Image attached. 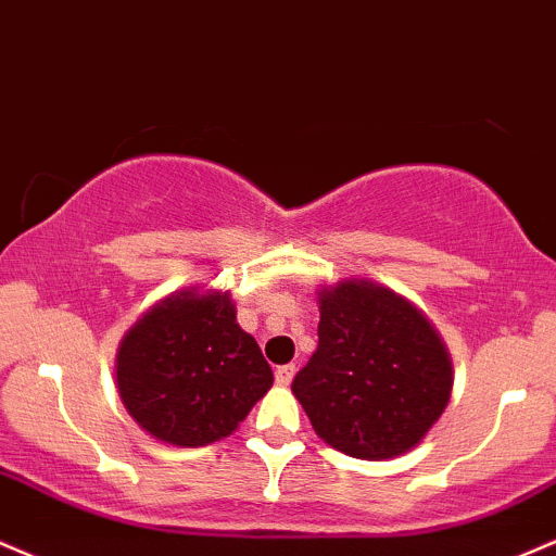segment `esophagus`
<instances>
[{
  "label": "esophagus",
  "mask_w": 556,
  "mask_h": 556,
  "mask_svg": "<svg viewBox=\"0 0 556 556\" xmlns=\"http://www.w3.org/2000/svg\"><path fill=\"white\" fill-rule=\"evenodd\" d=\"M294 372H296L294 365H280V367H276V383L278 386H289L291 380H294Z\"/></svg>",
  "instance_id": "34e87169"
}]
</instances>
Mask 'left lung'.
I'll return each instance as SVG.
<instances>
[{
  "label": "left lung",
  "mask_w": 556,
  "mask_h": 556,
  "mask_svg": "<svg viewBox=\"0 0 556 556\" xmlns=\"http://www.w3.org/2000/svg\"><path fill=\"white\" fill-rule=\"evenodd\" d=\"M291 391L326 444L389 459L420 444L452 394V362L422 312L370 280L320 291L317 349Z\"/></svg>",
  "instance_id": "1"
}]
</instances>
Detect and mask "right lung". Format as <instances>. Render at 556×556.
<instances>
[{"label":"right lung","mask_w":556,"mask_h":556,"mask_svg":"<svg viewBox=\"0 0 556 556\" xmlns=\"http://www.w3.org/2000/svg\"><path fill=\"white\" fill-rule=\"evenodd\" d=\"M270 386V365L239 328L228 294H170L117 352V389L130 417L173 446L230 435Z\"/></svg>","instance_id":"add662e5"}]
</instances>
